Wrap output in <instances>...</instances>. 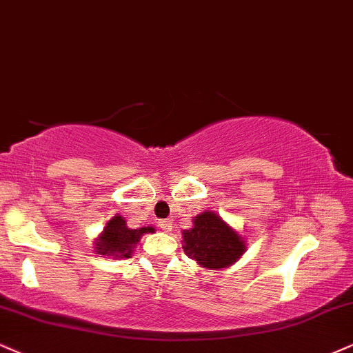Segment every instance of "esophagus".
<instances>
[{"label":"esophagus","mask_w":353,"mask_h":353,"mask_svg":"<svg viewBox=\"0 0 353 353\" xmlns=\"http://www.w3.org/2000/svg\"><path fill=\"white\" fill-rule=\"evenodd\" d=\"M159 225H160V229L163 230V232H170V230H172V221H168V219H162V221H159Z\"/></svg>","instance_id":"1"}]
</instances>
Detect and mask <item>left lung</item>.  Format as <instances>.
I'll list each match as a JSON object with an SVG mask.
<instances>
[{
	"instance_id": "left-lung-1",
	"label": "left lung",
	"mask_w": 353,
	"mask_h": 353,
	"mask_svg": "<svg viewBox=\"0 0 353 353\" xmlns=\"http://www.w3.org/2000/svg\"><path fill=\"white\" fill-rule=\"evenodd\" d=\"M183 250L198 265L208 270L225 268L247 250L245 241L223 217L204 211L193 219V228L183 230Z\"/></svg>"
}]
</instances>
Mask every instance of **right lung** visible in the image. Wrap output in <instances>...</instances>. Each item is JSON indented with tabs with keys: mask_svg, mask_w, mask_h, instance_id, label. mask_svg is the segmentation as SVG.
I'll return each mask as SVG.
<instances>
[{
	"mask_svg": "<svg viewBox=\"0 0 353 353\" xmlns=\"http://www.w3.org/2000/svg\"><path fill=\"white\" fill-rule=\"evenodd\" d=\"M154 228L130 229L123 216L116 214L108 221L106 228L94 241V252L98 255H108L112 259H129L136 249L137 242L147 232H154Z\"/></svg>",
	"mask_w": 353,
	"mask_h": 353,
	"instance_id": "add662e5",
	"label": "right lung"
}]
</instances>
